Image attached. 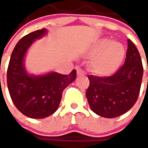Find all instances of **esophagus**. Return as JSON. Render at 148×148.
Listing matches in <instances>:
<instances>
[{
	"instance_id": "esophagus-1",
	"label": "esophagus",
	"mask_w": 148,
	"mask_h": 148,
	"mask_svg": "<svg viewBox=\"0 0 148 148\" xmlns=\"http://www.w3.org/2000/svg\"><path fill=\"white\" fill-rule=\"evenodd\" d=\"M77 76H83V75H85V72L83 71L82 69H81V68H77Z\"/></svg>"
}]
</instances>
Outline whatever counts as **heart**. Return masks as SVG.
<instances>
[{"label":"heart","instance_id":"obj_1","mask_svg":"<svg viewBox=\"0 0 148 148\" xmlns=\"http://www.w3.org/2000/svg\"><path fill=\"white\" fill-rule=\"evenodd\" d=\"M90 54L95 55L90 62V69L99 76L106 77L118 70L124 58L125 49L122 43L103 38L91 48Z\"/></svg>","mask_w":148,"mask_h":148}]
</instances>
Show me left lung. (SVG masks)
<instances>
[{
    "mask_svg": "<svg viewBox=\"0 0 148 148\" xmlns=\"http://www.w3.org/2000/svg\"><path fill=\"white\" fill-rule=\"evenodd\" d=\"M143 75L139 52L128 39L124 64L114 75L88 76L90 86L86 95L91 110L105 118H116L126 113L138 99Z\"/></svg>",
    "mask_w": 148,
    "mask_h": 148,
    "instance_id": "8db88e82",
    "label": "left lung"
}]
</instances>
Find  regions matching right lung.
I'll list each match as a JSON object with an SVG mask.
<instances>
[{
    "mask_svg": "<svg viewBox=\"0 0 148 148\" xmlns=\"http://www.w3.org/2000/svg\"><path fill=\"white\" fill-rule=\"evenodd\" d=\"M46 33L42 29L22 38L12 52L7 69V86L13 103L23 114L33 119L53 114L59 106L63 90L77 77L76 70L69 75L50 72L31 76L26 72L24 58L27 50Z\"/></svg>",
    "mask_w": 148,
    "mask_h": 148,
    "instance_id": "add662e5",
    "label": "right lung"
}]
</instances>
